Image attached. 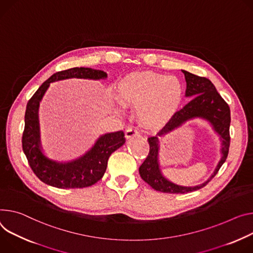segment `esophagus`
Listing matches in <instances>:
<instances>
[{"mask_svg":"<svg viewBox=\"0 0 253 253\" xmlns=\"http://www.w3.org/2000/svg\"><path fill=\"white\" fill-rule=\"evenodd\" d=\"M138 135H139L138 130L133 128V127H129L125 130V137L127 139L131 138V137H134V136H138Z\"/></svg>","mask_w":253,"mask_h":253,"instance_id":"34e87169","label":"esophagus"}]
</instances>
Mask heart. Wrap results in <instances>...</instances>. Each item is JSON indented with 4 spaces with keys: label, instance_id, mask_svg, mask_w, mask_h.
I'll return each instance as SVG.
<instances>
[{
    "label": "heart",
    "instance_id": "1",
    "mask_svg": "<svg viewBox=\"0 0 253 253\" xmlns=\"http://www.w3.org/2000/svg\"><path fill=\"white\" fill-rule=\"evenodd\" d=\"M122 105L137 108V115L145 124L169 121L179 109L183 87L175 77L153 72L131 74L118 84Z\"/></svg>",
    "mask_w": 253,
    "mask_h": 253
}]
</instances>
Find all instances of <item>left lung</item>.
<instances>
[{
    "label": "left lung",
    "mask_w": 253,
    "mask_h": 253,
    "mask_svg": "<svg viewBox=\"0 0 253 253\" xmlns=\"http://www.w3.org/2000/svg\"><path fill=\"white\" fill-rule=\"evenodd\" d=\"M185 75L187 82L186 97H191L192 101L182 109L177 111L169 123L160 130L156 136L148 138L149 153L143 164L139 168L141 178L155 191L169 194H185L194 192L204 188L219 171L222 165L228 156L229 146H230V108L223 100L217 91L215 85L208 79L193 75L187 71H181ZM194 118H202L208 121L213 128L220 136L222 141L221 153L222 157L211 178L202 185L195 187H182L175 185L163 175L160 170L158 162L159 141L158 136L165 134L175 127L181 126L188 120Z\"/></svg>",
    "instance_id": "obj_1"
}]
</instances>
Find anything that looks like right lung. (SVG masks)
Instances as JSON below:
<instances>
[{
	"label": "right lung",
	"instance_id": "right-lung-1",
	"mask_svg": "<svg viewBox=\"0 0 253 253\" xmlns=\"http://www.w3.org/2000/svg\"><path fill=\"white\" fill-rule=\"evenodd\" d=\"M73 78L101 80L106 79L107 74L88 67H74L52 75L28 101L22 135L23 151L33 172L41 181L58 189H82L93 186L103 177L110 155L125 143L123 131H118L102 135L84 155L73 162L57 163L42 153L38 121L39 103L50 83Z\"/></svg>",
	"mask_w": 253,
	"mask_h": 253
}]
</instances>
